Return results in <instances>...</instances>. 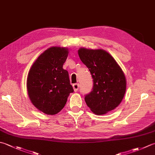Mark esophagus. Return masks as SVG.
I'll list each match as a JSON object with an SVG mask.
<instances>
[{"label": "esophagus", "instance_id": "34e87169", "mask_svg": "<svg viewBox=\"0 0 155 155\" xmlns=\"http://www.w3.org/2000/svg\"><path fill=\"white\" fill-rule=\"evenodd\" d=\"M72 87H73V89H74V91L77 92V91L78 90V87H79V84H78V83H74V84H73V85H72Z\"/></svg>", "mask_w": 155, "mask_h": 155}]
</instances>
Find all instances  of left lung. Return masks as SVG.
Instances as JSON below:
<instances>
[{
	"label": "left lung",
	"mask_w": 155,
	"mask_h": 155,
	"mask_svg": "<svg viewBox=\"0 0 155 155\" xmlns=\"http://www.w3.org/2000/svg\"><path fill=\"white\" fill-rule=\"evenodd\" d=\"M78 54L93 79L92 91L84 97L87 106L97 115L114 110L122 102L126 90V79L122 68L104 50L81 48Z\"/></svg>",
	"instance_id": "8db88e82"
}]
</instances>
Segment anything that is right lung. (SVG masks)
I'll use <instances>...</instances> for the list:
<instances>
[{"label":"right lung","mask_w":155,"mask_h":155,"mask_svg":"<svg viewBox=\"0 0 155 155\" xmlns=\"http://www.w3.org/2000/svg\"><path fill=\"white\" fill-rule=\"evenodd\" d=\"M68 55V48L51 47L40 54L27 76L29 97L35 107L48 115L61 111L74 89L68 72L63 64Z\"/></svg>","instance_id":"right-lung-1"}]
</instances>
